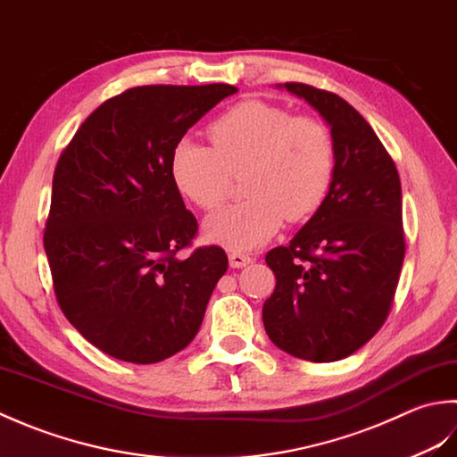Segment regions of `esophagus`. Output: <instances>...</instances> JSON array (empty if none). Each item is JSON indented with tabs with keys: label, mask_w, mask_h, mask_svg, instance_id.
Instances as JSON below:
<instances>
[{
	"label": "esophagus",
	"mask_w": 457,
	"mask_h": 457,
	"mask_svg": "<svg viewBox=\"0 0 457 457\" xmlns=\"http://www.w3.org/2000/svg\"><path fill=\"white\" fill-rule=\"evenodd\" d=\"M228 262L232 268H245L250 262H253V256L250 254H242V253H230L228 254Z\"/></svg>",
	"instance_id": "34e87169"
}]
</instances>
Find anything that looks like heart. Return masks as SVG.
I'll list each match as a JSON object with an SVG mask.
<instances>
[{
  "label": "heart",
  "mask_w": 457,
  "mask_h": 457,
  "mask_svg": "<svg viewBox=\"0 0 457 457\" xmlns=\"http://www.w3.org/2000/svg\"><path fill=\"white\" fill-rule=\"evenodd\" d=\"M212 145L183 137L171 154L175 187L197 207L227 201L235 175L246 173L250 199L228 204L204 220V237L232 253H246L272 238L284 219L313 215L335 171L329 128L260 100L232 106L209 126Z\"/></svg>",
  "instance_id": "heart-1"
}]
</instances>
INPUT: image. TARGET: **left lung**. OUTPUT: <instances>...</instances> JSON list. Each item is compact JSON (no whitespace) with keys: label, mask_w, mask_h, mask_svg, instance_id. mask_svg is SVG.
Listing matches in <instances>:
<instances>
[{"label":"left lung","mask_w":457,"mask_h":457,"mask_svg":"<svg viewBox=\"0 0 457 457\" xmlns=\"http://www.w3.org/2000/svg\"><path fill=\"white\" fill-rule=\"evenodd\" d=\"M284 88L329 124L335 171L315 215L266 254L276 287L262 320L276 347L331 362L361 349L388 318L406 250L403 189L393 157L349 102L302 82Z\"/></svg>","instance_id":"obj_1"}]
</instances>
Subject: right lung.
I'll return each mask as SVG.
<instances>
[{
  "label": "right lung",
  "instance_id": "right-lung-1",
  "mask_svg": "<svg viewBox=\"0 0 457 457\" xmlns=\"http://www.w3.org/2000/svg\"><path fill=\"white\" fill-rule=\"evenodd\" d=\"M237 87L150 85L106 100L82 122L53 175L45 253L57 302L106 355L150 365L197 335L228 258H179L197 235L171 177L177 142Z\"/></svg>",
  "mask_w": 457,
  "mask_h": 457
}]
</instances>
